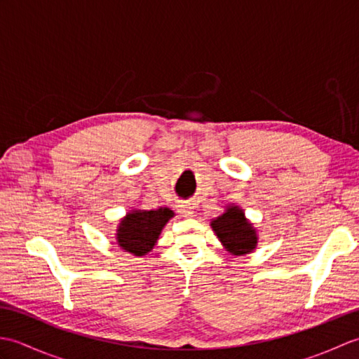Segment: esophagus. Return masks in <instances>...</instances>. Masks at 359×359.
Listing matches in <instances>:
<instances>
[{
    "label": "esophagus",
    "instance_id": "1",
    "mask_svg": "<svg viewBox=\"0 0 359 359\" xmlns=\"http://www.w3.org/2000/svg\"><path fill=\"white\" fill-rule=\"evenodd\" d=\"M179 212L182 217H193L194 216V211L191 210L188 203H180L179 205Z\"/></svg>",
    "mask_w": 359,
    "mask_h": 359
}]
</instances>
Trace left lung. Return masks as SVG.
<instances>
[{"instance_id":"8db88e82","label":"left lung","mask_w":359,"mask_h":359,"mask_svg":"<svg viewBox=\"0 0 359 359\" xmlns=\"http://www.w3.org/2000/svg\"><path fill=\"white\" fill-rule=\"evenodd\" d=\"M210 226L222 243L226 253L245 256L257 247V231L239 205L228 203L222 215L211 219Z\"/></svg>"}]
</instances>
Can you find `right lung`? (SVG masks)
Instances as JSON below:
<instances>
[{
	"instance_id": "obj_1",
	"label": "right lung",
	"mask_w": 359,
	"mask_h": 359,
	"mask_svg": "<svg viewBox=\"0 0 359 359\" xmlns=\"http://www.w3.org/2000/svg\"><path fill=\"white\" fill-rule=\"evenodd\" d=\"M171 217H174V211L166 207L157 210H129L117 225V245L137 257L148 255Z\"/></svg>"
}]
</instances>
